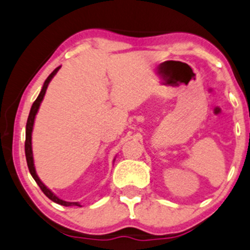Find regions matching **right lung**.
Listing matches in <instances>:
<instances>
[{
	"label": "right lung",
	"mask_w": 250,
	"mask_h": 250,
	"mask_svg": "<svg viewBox=\"0 0 250 250\" xmlns=\"http://www.w3.org/2000/svg\"><path fill=\"white\" fill-rule=\"evenodd\" d=\"M61 66H58V68H56L55 70H53L51 74L49 75V77H47L46 80H45L44 82V85H42V92L38 95V98H37V100L34 101L33 104H32L31 107V111H29V115H28V119H27V124H26V141H25V154H26V161H27V166H28V169H29V173H31V175L33 176V179L36 180V182L38 184V186L40 187V189L44 192V194L46 195L49 199H51L52 201H55V203L60 204V205H63V206H81L79 203H69V201H64L60 199L58 197H56L55 194H53L51 190L47 188L46 186H45L44 184H42V181H40V179L38 178V175H37L36 173V168H34V162H33V152H32V131H33V124H34V119H36V114L37 112H38L39 109V106L40 104H42V99H44V95L45 93H46V89H47V85H49V83L51 80H52V77L55 76L56 74H57V71L60 70Z\"/></svg>",
	"instance_id": "1"
}]
</instances>
